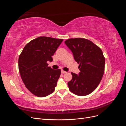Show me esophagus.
<instances>
[{
    "label": "esophagus",
    "mask_w": 126,
    "mask_h": 126,
    "mask_svg": "<svg viewBox=\"0 0 126 126\" xmlns=\"http://www.w3.org/2000/svg\"><path fill=\"white\" fill-rule=\"evenodd\" d=\"M66 71H64V70H62V74H65V73H66Z\"/></svg>",
    "instance_id": "esophagus-1"
}]
</instances>
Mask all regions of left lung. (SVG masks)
I'll return each instance as SVG.
<instances>
[{"label": "left lung", "mask_w": 126, "mask_h": 126, "mask_svg": "<svg viewBox=\"0 0 126 126\" xmlns=\"http://www.w3.org/2000/svg\"><path fill=\"white\" fill-rule=\"evenodd\" d=\"M79 66V74L71 72L72 78L68 82L71 92L79 96L90 94L101 80L105 70V59L101 49L92 41L81 38L64 41Z\"/></svg>", "instance_id": "8db88e82"}]
</instances>
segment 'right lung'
<instances>
[{"instance_id": "obj_1", "label": "right lung", "mask_w": 126, "mask_h": 126, "mask_svg": "<svg viewBox=\"0 0 126 126\" xmlns=\"http://www.w3.org/2000/svg\"><path fill=\"white\" fill-rule=\"evenodd\" d=\"M63 39L39 37L24 48L18 59L19 71L27 88L32 94L44 97L52 93L61 74L60 69L48 67V62Z\"/></svg>"}]
</instances>
